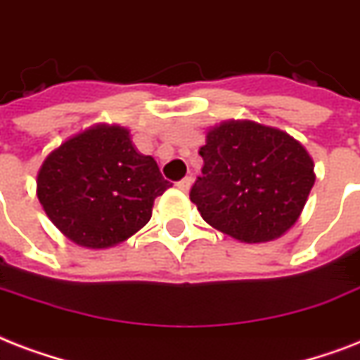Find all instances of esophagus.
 Segmentation results:
<instances>
[{
	"label": "esophagus",
	"mask_w": 360,
	"mask_h": 360,
	"mask_svg": "<svg viewBox=\"0 0 360 360\" xmlns=\"http://www.w3.org/2000/svg\"><path fill=\"white\" fill-rule=\"evenodd\" d=\"M176 188L180 189V191H189V188H191V178L189 176L182 178V180L176 184Z\"/></svg>",
	"instance_id": "esophagus-1"
}]
</instances>
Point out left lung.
I'll return each instance as SVG.
<instances>
[{
    "instance_id": "left-lung-1",
    "label": "left lung",
    "mask_w": 360,
    "mask_h": 360,
    "mask_svg": "<svg viewBox=\"0 0 360 360\" xmlns=\"http://www.w3.org/2000/svg\"><path fill=\"white\" fill-rule=\"evenodd\" d=\"M202 176L189 199L206 224L257 244L291 229L310 195L314 160L285 131L252 120H227L206 133Z\"/></svg>"
}]
</instances>
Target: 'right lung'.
Returning <instances> with one entry per match:
<instances>
[{
  "label": "right lung",
  "mask_w": 360,
  "mask_h": 360,
  "mask_svg": "<svg viewBox=\"0 0 360 360\" xmlns=\"http://www.w3.org/2000/svg\"><path fill=\"white\" fill-rule=\"evenodd\" d=\"M172 184L152 155L136 152L129 129L97 124L52 150L37 172V197L50 221L91 250L112 248L152 218Z\"/></svg>",
  "instance_id": "right-lung-1"
}]
</instances>
